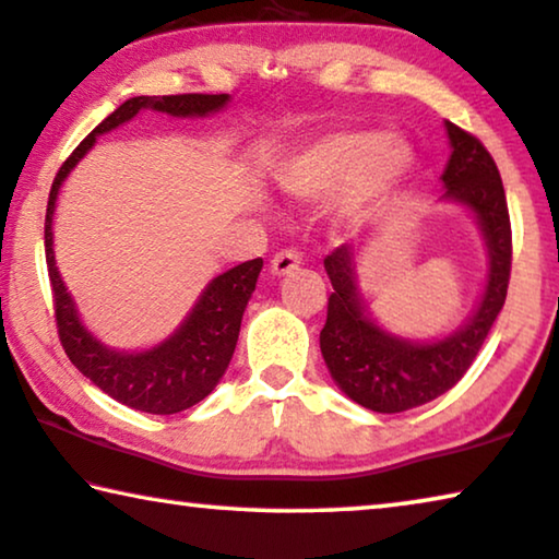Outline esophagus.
I'll use <instances>...</instances> for the list:
<instances>
[{"instance_id": "1", "label": "esophagus", "mask_w": 559, "mask_h": 559, "mask_svg": "<svg viewBox=\"0 0 559 559\" xmlns=\"http://www.w3.org/2000/svg\"><path fill=\"white\" fill-rule=\"evenodd\" d=\"M299 264H302V257L295 250H282L272 257V274H277V277H285V274L295 272Z\"/></svg>"}]
</instances>
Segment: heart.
<instances>
[{
    "label": "heart",
    "mask_w": 559,
    "mask_h": 559,
    "mask_svg": "<svg viewBox=\"0 0 559 559\" xmlns=\"http://www.w3.org/2000/svg\"><path fill=\"white\" fill-rule=\"evenodd\" d=\"M415 152L397 134L345 130L317 140L282 171V187L299 200L342 192V214L357 219L405 187Z\"/></svg>",
    "instance_id": "heart-1"
}]
</instances>
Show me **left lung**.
Returning a JSON list of instances; mask_svg holds the SVG:
<instances>
[{"mask_svg":"<svg viewBox=\"0 0 559 559\" xmlns=\"http://www.w3.org/2000/svg\"><path fill=\"white\" fill-rule=\"evenodd\" d=\"M444 127L452 154L442 171V200L465 204L475 214L489 254L485 292L475 314L457 332L435 342L394 337L367 314L359 297L357 252L342 245L324 257L334 292L328 302V322L320 332L322 357L332 380L349 400L384 415L427 405L452 390L475 362L508 297L512 227L500 169L477 136L452 122Z\"/></svg>","mask_w":559,"mask_h":559,"instance_id":"obj_1","label":"left lung"}]
</instances>
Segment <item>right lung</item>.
I'll use <instances>...</instances> for the list:
<instances>
[{
	"instance_id": "1",
	"label": "right lung",
	"mask_w": 559,
	"mask_h": 559,
	"mask_svg": "<svg viewBox=\"0 0 559 559\" xmlns=\"http://www.w3.org/2000/svg\"><path fill=\"white\" fill-rule=\"evenodd\" d=\"M229 102V94H167V97H132L119 105L105 122L94 127L84 136L62 167L49 190L47 219H45V254L55 297V317L59 342L72 359V365L84 377L107 392L111 400L122 405L150 412V415H175L202 402L217 388L225 374L231 355H235L239 324H242L245 307L250 302L257 277L262 270V257L242 262L214 277L202 297L197 299L192 312L179 324V330L159 342L157 347L144 352H117L102 345L92 332L84 328L76 314L74 299L59 277L55 250H51V217L59 187L74 169L84 154L94 147L99 134L117 130L130 122L136 111L154 109L169 117H207L219 111Z\"/></svg>"
}]
</instances>
